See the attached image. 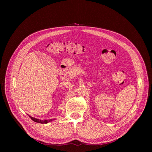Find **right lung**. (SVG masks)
Wrapping results in <instances>:
<instances>
[{
  "label": "right lung",
  "mask_w": 152,
  "mask_h": 152,
  "mask_svg": "<svg viewBox=\"0 0 152 152\" xmlns=\"http://www.w3.org/2000/svg\"><path fill=\"white\" fill-rule=\"evenodd\" d=\"M28 116L30 117V118L33 121H34V122H37V123H40V124H47V123H48V122H50L53 121V120H54V119H49V120H44V121H43V120H40V119L34 118V117H31V116H30V115H28Z\"/></svg>",
  "instance_id": "1"
}]
</instances>
